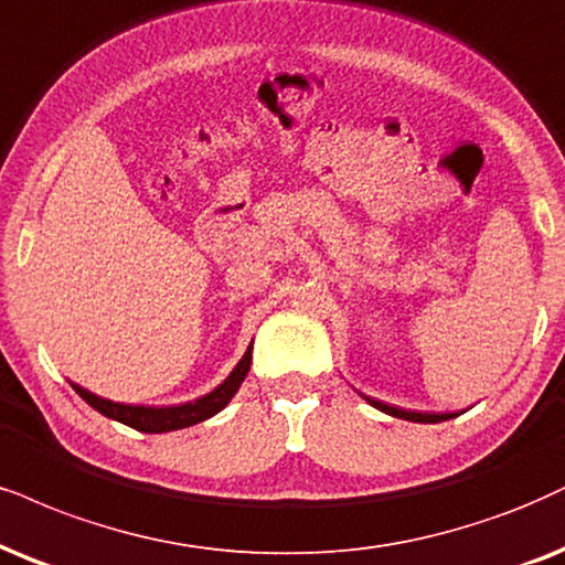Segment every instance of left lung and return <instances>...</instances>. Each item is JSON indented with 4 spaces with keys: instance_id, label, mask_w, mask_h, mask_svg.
Instances as JSON below:
<instances>
[{
    "instance_id": "8db88e82",
    "label": "left lung",
    "mask_w": 565,
    "mask_h": 565,
    "mask_svg": "<svg viewBox=\"0 0 565 565\" xmlns=\"http://www.w3.org/2000/svg\"><path fill=\"white\" fill-rule=\"evenodd\" d=\"M366 398V395H364ZM366 403H372L374 408L385 411L390 416H398V419H408V422H443V419H450L452 414H419V411H403V408H395V406H387V403L382 401H374V398H366Z\"/></svg>"
}]
</instances>
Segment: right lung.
<instances>
[{"label": "right lung", "instance_id": "add662e5", "mask_svg": "<svg viewBox=\"0 0 565 565\" xmlns=\"http://www.w3.org/2000/svg\"><path fill=\"white\" fill-rule=\"evenodd\" d=\"M248 369H250V345H248V351L243 353L238 366L230 372V377L222 382V385L214 387L212 393H206L204 398H196L191 403H183V406H170V408L125 406V403H113L107 398H99V395H94V393H88V390L73 385V382H70V385H73L75 393H78L90 408L99 411V414L107 416V419L122 422L138 431H146V435H157V431H172V429L191 427V424H199V422L209 419V416L220 414V411L225 408L230 401H233V395L238 393L241 382L246 380Z\"/></svg>", "mask_w": 565, "mask_h": 565}]
</instances>
